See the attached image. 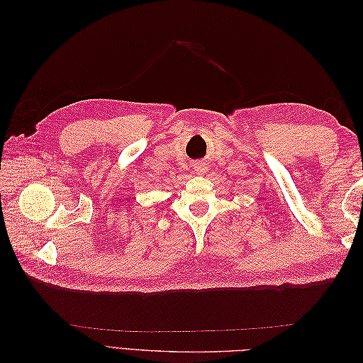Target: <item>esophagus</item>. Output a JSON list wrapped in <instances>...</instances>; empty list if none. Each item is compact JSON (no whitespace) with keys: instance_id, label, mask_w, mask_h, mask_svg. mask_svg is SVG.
I'll list each match as a JSON object with an SVG mask.
<instances>
[{"instance_id":"1","label":"esophagus","mask_w":363,"mask_h":363,"mask_svg":"<svg viewBox=\"0 0 363 363\" xmlns=\"http://www.w3.org/2000/svg\"><path fill=\"white\" fill-rule=\"evenodd\" d=\"M194 169L196 173H204L206 172V165L204 164H196L195 167H194Z\"/></svg>"}]
</instances>
